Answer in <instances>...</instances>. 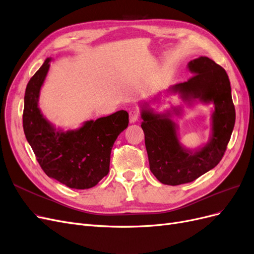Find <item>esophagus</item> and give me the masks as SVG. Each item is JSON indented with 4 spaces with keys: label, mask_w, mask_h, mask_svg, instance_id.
<instances>
[{
    "label": "esophagus",
    "mask_w": 254,
    "mask_h": 254,
    "mask_svg": "<svg viewBox=\"0 0 254 254\" xmlns=\"http://www.w3.org/2000/svg\"><path fill=\"white\" fill-rule=\"evenodd\" d=\"M139 119V112L135 109H131L129 111V122L130 123H135Z\"/></svg>",
    "instance_id": "obj_1"
}]
</instances>
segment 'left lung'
<instances>
[{
    "label": "left lung",
    "mask_w": 254,
    "mask_h": 254,
    "mask_svg": "<svg viewBox=\"0 0 254 254\" xmlns=\"http://www.w3.org/2000/svg\"><path fill=\"white\" fill-rule=\"evenodd\" d=\"M188 70L193 76L165 91V95L178 94L189 107L197 103L213 104L209 141L196 149L186 148L173 120L183 113V105L163 113L156 112L149 103H161L162 92L151 101L140 103L142 129L145 134L149 168L156 178L167 186H179L196 180L216 166L226 151L235 124V109L231 86L226 71L205 56L190 60Z\"/></svg>",
    "instance_id": "obj_1"
}]
</instances>
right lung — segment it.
Returning <instances> with one entry per match:
<instances>
[{
	"instance_id": "obj_1",
	"label": "right lung",
	"mask_w": 254,
	"mask_h": 254,
	"mask_svg": "<svg viewBox=\"0 0 254 254\" xmlns=\"http://www.w3.org/2000/svg\"><path fill=\"white\" fill-rule=\"evenodd\" d=\"M51 61V57L45 59L27 83L23 129L37 161L50 178L71 189H91L109 173L112 146L128 126V113L120 110L66 131L56 128L39 108L40 91Z\"/></svg>"
}]
</instances>
